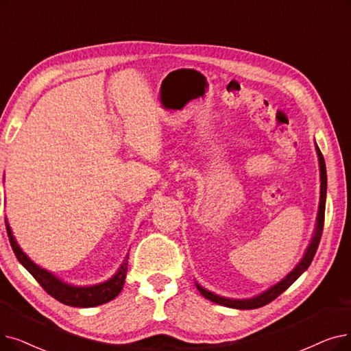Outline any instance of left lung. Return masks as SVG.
I'll use <instances>...</instances> for the list:
<instances>
[{"instance_id": "left-lung-1", "label": "left lung", "mask_w": 351, "mask_h": 351, "mask_svg": "<svg viewBox=\"0 0 351 351\" xmlns=\"http://www.w3.org/2000/svg\"><path fill=\"white\" fill-rule=\"evenodd\" d=\"M315 150H317V156H318V165H319V180H322V185H319V204H318V212H317V219H315V228H314V232L310 241V245L307 247L306 252H304L302 258L300 260V263L295 265V268L288 272L287 276L277 282L276 285L269 287L265 291H263L261 294H258L255 297L251 298H228V297H221L215 293H210L208 291L206 288H204L201 284L195 282L196 288L199 289V293L206 298L210 300L212 302L219 304V306L223 307H230V308H237V310H254V308H260L267 306L268 302H271L272 300H276L280 294H282L285 289L291 285L301 274L306 271L313 258L317 252L318 248V243L319 239H322V234H323V226H324V212H326V196H327V172H326V162L324 158L322 155V152H319L317 143H315Z\"/></svg>"}]
</instances>
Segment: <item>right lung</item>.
<instances>
[{"instance_id":"1","label":"right lung","mask_w":351,"mask_h":351,"mask_svg":"<svg viewBox=\"0 0 351 351\" xmlns=\"http://www.w3.org/2000/svg\"><path fill=\"white\" fill-rule=\"evenodd\" d=\"M5 226H7V234L10 238L12 251L15 256H17L20 264L29 274H32L45 291H47L51 297H54L57 301L66 304V306L82 307V308L96 307V306H100V304L109 302L110 300L116 298L121 289H123L126 272H128L129 254L126 255L125 261L121 263L114 276L108 281L99 282L95 285H74L63 281L62 278L54 276L53 272L47 271L45 268H41L34 261L29 260L28 255L20 248L17 241H15L7 219H5Z\"/></svg>"}]
</instances>
